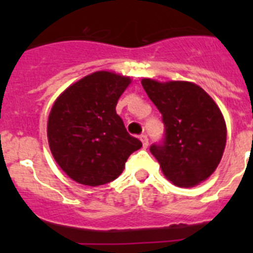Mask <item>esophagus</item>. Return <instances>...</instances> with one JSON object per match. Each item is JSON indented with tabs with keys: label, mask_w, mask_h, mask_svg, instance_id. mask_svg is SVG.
<instances>
[{
	"label": "esophagus",
	"mask_w": 253,
	"mask_h": 253,
	"mask_svg": "<svg viewBox=\"0 0 253 253\" xmlns=\"http://www.w3.org/2000/svg\"><path fill=\"white\" fill-rule=\"evenodd\" d=\"M140 140H142V144H143V148H147L148 147V138H147V135H140Z\"/></svg>",
	"instance_id": "34e87169"
}]
</instances>
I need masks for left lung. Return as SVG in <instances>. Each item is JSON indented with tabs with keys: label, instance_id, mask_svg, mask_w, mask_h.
<instances>
[{
	"label": "left lung",
	"instance_id": "1",
	"mask_svg": "<svg viewBox=\"0 0 253 253\" xmlns=\"http://www.w3.org/2000/svg\"><path fill=\"white\" fill-rule=\"evenodd\" d=\"M142 86L166 128L165 144L151 147L165 177L185 189L202 184L216 169L227 143L219 106L194 82L143 78Z\"/></svg>",
	"mask_w": 253,
	"mask_h": 253
}]
</instances>
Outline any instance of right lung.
Returning <instances> with one entry per match:
<instances>
[{"label":"right lung","instance_id":"1","mask_svg":"<svg viewBox=\"0 0 253 253\" xmlns=\"http://www.w3.org/2000/svg\"><path fill=\"white\" fill-rule=\"evenodd\" d=\"M131 78L97 71L68 86L49 113L48 143L58 166L73 181L100 186L115 180L142 147L129 135L116 104Z\"/></svg>","mask_w":253,"mask_h":253}]
</instances>
